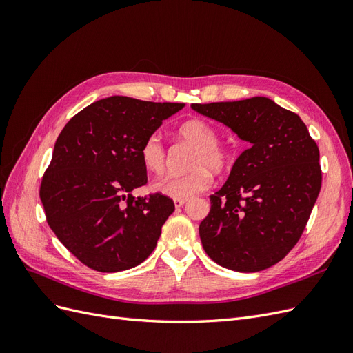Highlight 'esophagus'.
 <instances>
[{
  "instance_id": "obj_1",
  "label": "esophagus",
  "mask_w": 353,
  "mask_h": 353,
  "mask_svg": "<svg viewBox=\"0 0 353 353\" xmlns=\"http://www.w3.org/2000/svg\"><path fill=\"white\" fill-rule=\"evenodd\" d=\"M174 203H175V208L179 209V208H183L185 205L187 199H174Z\"/></svg>"
}]
</instances>
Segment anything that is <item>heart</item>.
Returning a JSON list of instances; mask_svg holds the SVG:
<instances>
[{
    "mask_svg": "<svg viewBox=\"0 0 353 353\" xmlns=\"http://www.w3.org/2000/svg\"><path fill=\"white\" fill-rule=\"evenodd\" d=\"M178 137L194 147L190 153L187 168L183 175H168L156 181L153 188L157 193L172 199H188L206 190L212 183L210 170L222 174L231 165L228 148L218 143L215 126L199 119H188L178 128ZM140 157L144 168L152 174H162L166 166V148L157 134L148 135L141 144Z\"/></svg>",
    "mask_w": 353,
    "mask_h": 353,
    "instance_id": "obj_1",
    "label": "heart"
}]
</instances>
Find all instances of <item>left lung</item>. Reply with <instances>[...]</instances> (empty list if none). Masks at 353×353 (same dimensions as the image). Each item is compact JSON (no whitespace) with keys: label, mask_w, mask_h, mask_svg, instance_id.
Returning <instances> with one entry per match:
<instances>
[{"label":"left lung","mask_w":353,"mask_h":353,"mask_svg":"<svg viewBox=\"0 0 353 353\" xmlns=\"http://www.w3.org/2000/svg\"><path fill=\"white\" fill-rule=\"evenodd\" d=\"M191 109L250 144L210 196L199 227L203 249L232 271L270 268L294 248L311 216L323 181L318 145L301 117L266 97Z\"/></svg>","instance_id":"obj_1"}]
</instances>
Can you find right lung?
<instances>
[{
  "label": "right lung",
  "mask_w": 353,
  "mask_h": 353,
  "mask_svg": "<svg viewBox=\"0 0 353 353\" xmlns=\"http://www.w3.org/2000/svg\"><path fill=\"white\" fill-rule=\"evenodd\" d=\"M184 105L113 95L90 104L63 128L39 197L50 228L88 268L125 271L154 250L175 205L160 193L132 196L147 184L140 148Z\"/></svg>",
  "instance_id": "add662e5"
}]
</instances>
